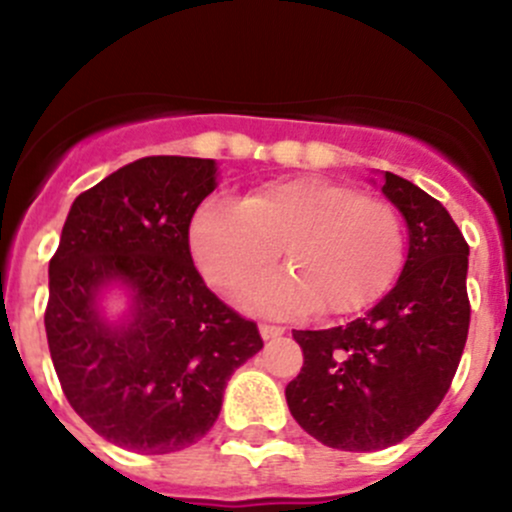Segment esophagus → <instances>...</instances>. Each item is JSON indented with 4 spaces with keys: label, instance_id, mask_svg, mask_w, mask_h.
Instances as JSON below:
<instances>
[{
    "label": "esophagus",
    "instance_id": "1",
    "mask_svg": "<svg viewBox=\"0 0 512 512\" xmlns=\"http://www.w3.org/2000/svg\"><path fill=\"white\" fill-rule=\"evenodd\" d=\"M260 334H262V339H275V337H280V334H285V327H280V324L262 322L260 324Z\"/></svg>",
    "mask_w": 512,
    "mask_h": 512
}]
</instances>
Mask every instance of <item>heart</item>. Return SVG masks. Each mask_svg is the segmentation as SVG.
<instances>
[{"mask_svg":"<svg viewBox=\"0 0 512 512\" xmlns=\"http://www.w3.org/2000/svg\"><path fill=\"white\" fill-rule=\"evenodd\" d=\"M285 252L292 270L247 289L245 302L297 317L322 307L352 314L386 292L406 250L404 220L386 200L337 180H275L242 203L213 198L190 223V250L213 287L232 294Z\"/></svg>","mask_w":512,"mask_h":512,"instance_id":"1","label":"heart"}]
</instances>
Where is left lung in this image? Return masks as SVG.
<instances>
[{
	"mask_svg": "<svg viewBox=\"0 0 512 512\" xmlns=\"http://www.w3.org/2000/svg\"><path fill=\"white\" fill-rule=\"evenodd\" d=\"M409 225L396 287L344 327L294 329L304 366L287 384L294 421L339 451L404 441L443 401L468 339V242L448 210L411 180L384 175Z\"/></svg>",
	"mask_w": 512,
	"mask_h": 512,
	"instance_id": "left-lung-1",
	"label": "left lung"
}]
</instances>
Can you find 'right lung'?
I'll return each instance as SVG.
<instances>
[{
	"instance_id": "1",
	"label": "right lung",
	"mask_w": 512,
	"mask_h": 512,
	"mask_svg": "<svg viewBox=\"0 0 512 512\" xmlns=\"http://www.w3.org/2000/svg\"><path fill=\"white\" fill-rule=\"evenodd\" d=\"M215 190V160L148 156L74 200L49 262L46 339L76 411L116 446L173 453L213 428L227 379L262 349L252 319L210 292L190 255V220ZM134 289L123 328L97 289Z\"/></svg>"
}]
</instances>
